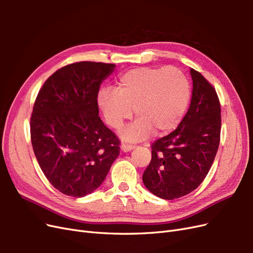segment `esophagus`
Listing matches in <instances>:
<instances>
[{"mask_svg":"<svg viewBox=\"0 0 253 253\" xmlns=\"http://www.w3.org/2000/svg\"><path fill=\"white\" fill-rule=\"evenodd\" d=\"M134 148H135L134 145H132V144H126V143H122V144L120 145V149H121V151H122V152H125V153L129 152V151H132Z\"/></svg>","mask_w":253,"mask_h":253,"instance_id":"esophagus-1","label":"esophagus"}]
</instances>
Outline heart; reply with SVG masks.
I'll return each instance as SVG.
<instances>
[{
	"label": "heart",
	"mask_w": 253,
	"mask_h": 253,
	"mask_svg": "<svg viewBox=\"0 0 253 253\" xmlns=\"http://www.w3.org/2000/svg\"><path fill=\"white\" fill-rule=\"evenodd\" d=\"M190 84L176 67H139L122 75L117 90H99L97 103L110 126L120 128L133 115L138 117L121 132L125 140L137 142L154 131L169 133L179 125L190 102Z\"/></svg>",
	"instance_id": "heart-1"
}]
</instances>
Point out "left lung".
I'll return each instance as SVG.
<instances>
[{"mask_svg":"<svg viewBox=\"0 0 253 253\" xmlns=\"http://www.w3.org/2000/svg\"><path fill=\"white\" fill-rule=\"evenodd\" d=\"M192 98L177 128L152 144V159L142 175L151 193L175 200L201 185L215 158L220 136V104L215 89L193 68Z\"/></svg>","mask_w":253,"mask_h":253,"instance_id":"1","label":"left lung"}]
</instances>
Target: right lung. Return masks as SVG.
<instances>
[{"mask_svg": "<svg viewBox=\"0 0 253 253\" xmlns=\"http://www.w3.org/2000/svg\"><path fill=\"white\" fill-rule=\"evenodd\" d=\"M115 64L73 63L45 81L30 118L38 163L61 193L83 197L100 187L119 155V140L99 117L97 96Z\"/></svg>", "mask_w": 253, "mask_h": 253, "instance_id": "add662e5", "label": "right lung"}]
</instances>
